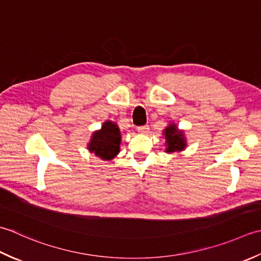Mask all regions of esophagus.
Segmentation results:
<instances>
[{
    "label": "esophagus",
    "instance_id": "esophagus-1",
    "mask_svg": "<svg viewBox=\"0 0 261 261\" xmlns=\"http://www.w3.org/2000/svg\"><path fill=\"white\" fill-rule=\"evenodd\" d=\"M137 130H138V133H141V134H147V133H148V126L145 125V126L137 127Z\"/></svg>",
    "mask_w": 261,
    "mask_h": 261
}]
</instances>
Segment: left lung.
I'll return each mask as SVG.
<instances>
[{"label": "left lung", "instance_id": "1", "mask_svg": "<svg viewBox=\"0 0 261 261\" xmlns=\"http://www.w3.org/2000/svg\"><path fill=\"white\" fill-rule=\"evenodd\" d=\"M163 135L166 136V144L168 153L179 152L185 150L186 140L184 136V132L178 130L177 126L174 124H170L163 132Z\"/></svg>", "mask_w": 261, "mask_h": 261}]
</instances>
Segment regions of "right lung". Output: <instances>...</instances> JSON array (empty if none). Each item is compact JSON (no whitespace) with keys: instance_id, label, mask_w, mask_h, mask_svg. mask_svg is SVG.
<instances>
[{"instance_id":"obj_1","label":"right lung","mask_w":261,"mask_h":261,"mask_svg":"<svg viewBox=\"0 0 261 261\" xmlns=\"http://www.w3.org/2000/svg\"><path fill=\"white\" fill-rule=\"evenodd\" d=\"M120 140L121 136L118 126L113 121L107 120L101 126L100 130L93 133L88 148L102 160H113L119 153Z\"/></svg>"}]
</instances>
